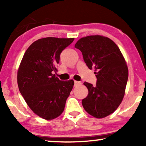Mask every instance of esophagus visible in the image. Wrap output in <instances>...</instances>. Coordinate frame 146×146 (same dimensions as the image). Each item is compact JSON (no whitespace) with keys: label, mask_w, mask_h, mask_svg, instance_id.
<instances>
[{"label":"esophagus","mask_w":146,"mask_h":146,"mask_svg":"<svg viewBox=\"0 0 146 146\" xmlns=\"http://www.w3.org/2000/svg\"><path fill=\"white\" fill-rule=\"evenodd\" d=\"M74 84L75 86H78V85L81 84V82L79 81H74Z\"/></svg>","instance_id":"obj_1"}]
</instances>
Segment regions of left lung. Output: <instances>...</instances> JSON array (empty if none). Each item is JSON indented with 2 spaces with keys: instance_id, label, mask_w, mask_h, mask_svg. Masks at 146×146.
I'll use <instances>...</instances> for the list:
<instances>
[{
  "instance_id": "8db88e82",
  "label": "left lung",
  "mask_w": 146,
  "mask_h": 146,
  "mask_svg": "<svg viewBox=\"0 0 146 146\" xmlns=\"http://www.w3.org/2000/svg\"><path fill=\"white\" fill-rule=\"evenodd\" d=\"M75 47L80 50L89 69L94 68L95 86L84 84L88 94L82 100L84 110L96 118H104L118 108L124 96L128 69L120 49L112 40L101 36L82 38Z\"/></svg>"
}]
</instances>
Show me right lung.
<instances>
[{"instance_id":"obj_1","label":"right lung","mask_w":146,"mask_h":146,"mask_svg":"<svg viewBox=\"0 0 146 146\" xmlns=\"http://www.w3.org/2000/svg\"><path fill=\"white\" fill-rule=\"evenodd\" d=\"M74 38H42L27 49L19 69L18 88L33 113L44 119H53L64 111L74 82L60 80L55 74L60 53Z\"/></svg>"}]
</instances>
